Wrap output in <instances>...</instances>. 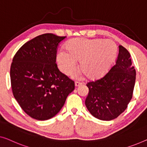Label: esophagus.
<instances>
[{"label": "esophagus", "mask_w": 147, "mask_h": 147, "mask_svg": "<svg viewBox=\"0 0 147 147\" xmlns=\"http://www.w3.org/2000/svg\"><path fill=\"white\" fill-rule=\"evenodd\" d=\"M82 84V83L81 82H75V83H74V85H75L76 87H78L80 86V85Z\"/></svg>", "instance_id": "1"}]
</instances>
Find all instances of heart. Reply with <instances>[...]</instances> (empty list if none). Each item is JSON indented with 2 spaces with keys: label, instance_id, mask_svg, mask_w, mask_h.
Wrapping results in <instances>:
<instances>
[{
  "label": "heart",
  "instance_id": "1",
  "mask_svg": "<svg viewBox=\"0 0 147 147\" xmlns=\"http://www.w3.org/2000/svg\"><path fill=\"white\" fill-rule=\"evenodd\" d=\"M67 51L59 50L57 62L63 73L70 75L77 69L90 79H97L108 73L117 56V47L109 39L74 38L66 44Z\"/></svg>",
  "mask_w": 147,
  "mask_h": 147
}]
</instances>
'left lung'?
Returning <instances> with one entry per match:
<instances>
[{"label": "left lung", "mask_w": 147, "mask_h": 147, "mask_svg": "<svg viewBox=\"0 0 147 147\" xmlns=\"http://www.w3.org/2000/svg\"><path fill=\"white\" fill-rule=\"evenodd\" d=\"M127 50L119 45L114 66L101 79L86 84L89 92L85 105L94 117L110 121L127 108L136 79V71Z\"/></svg>", "instance_id": "left-lung-1"}]
</instances>
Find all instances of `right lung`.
Masks as SVG:
<instances>
[{
  "mask_svg": "<svg viewBox=\"0 0 147 147\" xmlns=\"http://www.w3.org/2000/svg\"><path fill=\"white\" fill-rule=\"evenodd\" d=\"M66 37L45 34L20 48L13 58L10 80L13 95L34 119H49L59 112L74 83L58 69L57 48Z\"/></svg>",
  "mask_w": 147,
  "mask_h": 147,
  "instance_id": "right-lung-1",
  "label": "right lung"
}]
</instances>
